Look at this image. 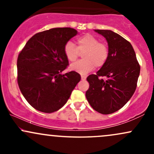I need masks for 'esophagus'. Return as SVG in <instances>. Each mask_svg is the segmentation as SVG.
Masks as SVG:
<instances>
[{"label":"esophagus","instance_id":"obj_1","mask_svg":"<svg viewBox=\"0 0 154 154\" xmlns=\"http://www.w3.org/2000/svg\"><path fill=\"white\" fill-rule=\"evenodd\" d=\"M81 79H82V80H85L86 77H85V76L82 75V76H81Z\"/></svg>","mask_w":154,"mask_h":154}]
</instances>
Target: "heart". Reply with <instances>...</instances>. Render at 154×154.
Wrapping results in <instances>:
<instances>
[{"label": "heart", "mask_w": 154, "mask_h": 154, "mask_svg": "<svg viewBox=\"0 0 154 154\" xmlns=\"http://www.w3.org/2000/svg\"><path fill=\"white\" fill-rule=\"evenodd\" d=\"M77 47L72 42L64 45V54L71 62L77 60L79 53L82 54V60L72 63L70 69L80 75H86L94 66L100 68L106 62L109 57V48L105 44L100 43L99 40L93 35L87 34L77 38Z\"/></svg>", "instance_id": "obj_1"}]
</instances>
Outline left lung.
<instances>
[{
    "label": "left lung",
    "instance_id": "obj_1",
    "mask_svg": "<svg viewBox=\"0 0 154 154\" xmlns=\"http://www.w3.org/2000/svg\"><path fill=\"white\" fill-rule=\"evenodd\" d=\"M106 40L109 57L95 75L87 77L85 95L93 109L103 114L119 110L135 93L140 67L133 48L121 35L109 29H94ZM105 76L106 80L99 79Z\"/></svg>",
    "mask_w": 154,
    "mask_h": 154
}]
</instances>
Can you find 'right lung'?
I'll list each match as a JSON object with an SVG mask.
<instances>
[{"instance_id": "add662e5", "label": "right lung", "mask_w": 154, "mask_h": 154, "mask_svg": "<svg viewBox=\"0 0 154 154\" xmlns=\"http://www.w3.org/2000/svg\"><path fill=\"white\" fill-rule=\"evenodd\" d=\"M77 34L70 27L53 28L33 35L19 54L18 85L33 108L44 113L58 111L80 81L76 72L62 74L69 64L64 45Z\"/></svg>"}]
</instances>
